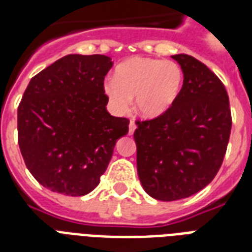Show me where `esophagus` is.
Wrapping results in <instances>:
<instances>
[{"label":"esophagus","instance_id":"esophagus-1","mask_svg":"<svg viewBox=\"0 0 252 252\" xmlns=\"http://www.w3.org/2000/svg\"><path fill=\"white\" fill-rule=\"evenodd\" d=\"M136 123L133 122V120H130V123H129V132H128V133H129V136H132V134L134 133V130H136Z\"/></svg>","mask_w":252,"mask_h":252}]
</instances>
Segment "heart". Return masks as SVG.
Here are the masks:
<instances>
[{"label":"heart","mask_w":252,"mask_h":252,"mask_svg":"<svg viewBox=\"0 0 252 252\" xmlns=\"http://www.w3.org/2000/svg\"><path fill=\"white\" fill-rule=\"evenodd\" d=\"M183 86V70L171 60L132 57L119 65L114 78H107L103 93L116 112H126L134 96V110L145 119L166 114Z\"/></svg>","instance_id":"1"}]
</instances>
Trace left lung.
<instances>
[{"label": "left lung", "mask_w": 252, "mask_h": 252, "mask_svg": "<svg viewBox=\"0 0 252 252\" xmlns=\"http://www.w3.org/2000/svg\"><path fill=\"white\" fill-rule=\"evenodd\" d=\"M183 70L174 106L159 118L137 122V174L153 199L189 197L211 183L222 165L231 130L229 96L208 66L189 55L171 56Z\"/></svg>", "instance_id": "8db88e82"}]
</instances>
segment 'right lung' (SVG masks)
Here are the masks:
<instances>
[{"mask_svg":"<svg viewBox=\"0 0 252 252\" xmlns=\"http://www.w3.org/2000/svg\"><path fill=\"white\" fill-rule=\"evenodd\" d=\"M104 55H68L30 81L18 107V144L35 179L68 196L90 193L100 182L129 120L107 111Z\"/></svg>","mask_w":252,"mask_h":252,"instance_id":"right-lung-1","label":"right lung"}]
</instances>
